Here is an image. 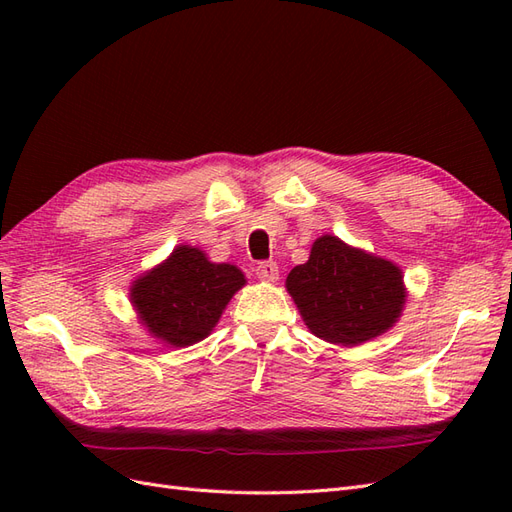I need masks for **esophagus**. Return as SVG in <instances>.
I'll list each match as a JSON object with an SVG mask.
<instances>
[{"instance_id":"obj_1","label":"esophagus","mask_w":512,"mask_h":512,"mask_svg":"<svg viewBox=\"0 0 512 512\" xmlns=\"http://www.w3.org/2000/svg\"><path fill=\"white\" fill-rule=\"evenodd\" d=\"M256 275L262 282H277V277H280V267H277L273 260H265L256 267Z\"/></svg>"}]
</instances>
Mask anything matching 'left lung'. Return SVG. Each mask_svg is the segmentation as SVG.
Masks as SVG:
<instances>
[{
	"label": "left lung",
	"mask_w": 512,
	"mask_h": 512,
	"mask_svg": "<svg viewBox=\"0 0 512 512\" xmlns=\"http://www.w3.org/2000/svg\"><path fill=\"white\" fill-rule=\"evenodd\" d=\"M286 288L314 335L356 346L393 327L406 303L404 280L393 262L324 235L305 265L288 273Z\"/></svg>",
	"instance_id": "left-lung-1"
}]
</instances>
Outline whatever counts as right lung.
Instances as JSON below:
<instances>
[{
    "mask_svg": "<svg viewBox=\"0 0 512 512\" xmlns=\"http://www.w3.org/2000/svg\"><path fill=\"white\" fill-rule=\"evenodd\" d=\"M245 284L232 265H215L190 245L132 286V303L145 327L170 346H192L218 324L230 297Z\"/></svg>",
    "mask_w": 512,
    "mask_h": 512,
    "instance_id": "right-lung-1",
    "label": "right lung"
}]
</instances>
